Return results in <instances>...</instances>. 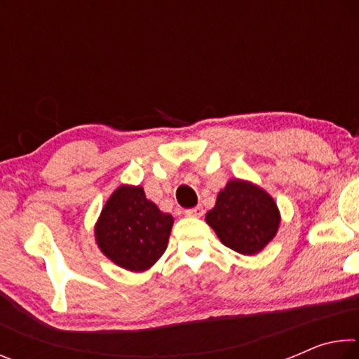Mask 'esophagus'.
I'll use <instances>...</instances> for the list:
<instances>
[{
    "instance_id": "34e87169",
    "label": "esophagus",
    "mask_w": 359,
    "mask_h": 359,
    "mask_svg": "<svg viewBox=\"0 0 359 359\" xmlns=\"http://www.w3.org/2000/svg\"><path fill=\"white\" fill-rule=\"evenodd\" d=\"M203 214H204V209L201 208V205H196V208H191V209L185 210L187 217H203Z\"/></svg>"
}]
</instances>
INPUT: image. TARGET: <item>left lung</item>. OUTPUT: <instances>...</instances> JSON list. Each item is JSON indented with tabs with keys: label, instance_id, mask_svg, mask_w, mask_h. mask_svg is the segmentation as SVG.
Here are the masks:
<instances>
[{
	"label": "left lung",
	"instance_id": "left-lung-1",
	"mask_svg": "<svg viewBox=\"0 0 359 359\" xmlns=\"http://www.w3.org/2000/svg\"><path fill=\"white\" fill-rule=\"evenodd\" d=\"M222 244L242 255H255L274 239L280 224L277 204L261 188L229 180L205 215Z\"/></svg>",
	"mask_w": 359,
	"mask_h": 359
}]
</instances>
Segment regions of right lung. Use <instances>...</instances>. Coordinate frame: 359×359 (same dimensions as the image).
<instances>
[{
  "mask_svg": "<svg viewBox=\"0 0 359 359\" xmlns=\"http://www.w3.org/2000/svg\"><path fill=\"white\" fill-rule=\"evenodd\" d=\"M174 218L145 198L142 187H118L95 228L101 252L115 264L141 272L165 253Z\"/></svg>",
  "mask_w": 359,
  "mask_h": 359,
  "instance_id": "add662e5",
  "label": "right lung"
}]
</instances>
